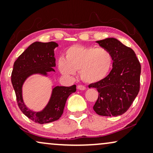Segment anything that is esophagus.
I'll use <instances>...</instances> for the list:
<instances>
[{"instance_id": "34e87169", "label": "esophagus", "mask_w": 153, "mask_h": 153, "mask_svg": "<svg viewBox=\"0 0 153 153\" xmlns=\"http://www.w3.org/2000/svg\"><path fill=\"white\" fill-rule=\"evenodd\" d=\"M77 88H78V89H79V90H85L86 89V87L83 85H78L77 86Z\"/></svg>"}]
</instances>
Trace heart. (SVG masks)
<instances>
[{"instance_id":"heart-1","label":"heart","mask_w":153,"mask_h":153,"mask_svg":"<svg viewBox=\"0 0 153 153\" xmlns=\"http://www.w3.org/2000/svg\"><path fill=\"white\" fill-rule=\"evenodd\" d=\"M112 53L105 48L74 45L65 51V59L58 60L59 71L66 76H74L79 71L87 83H96L107 76L112 66Z\"/></svg>"}]
</instances>
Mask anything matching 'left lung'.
Wrapping results in <instances>:
<instances>
[{
	"label": "left lung",
	"instance_id": "8db88e82",
	"mask_svg": "<svg viewBox=\"0 0 153 153\" xmlns=\"http://www.w3.org/2000/svg\"><path fill=\"white\" fill-rule=\"evenodd\" d=\"M112 53V69L104 79L91 84L98 99L93 107L101 116H118L127 112L140 91L141 65L132 48L114 38L96 41Z\"/></svg>",
	"mask_w": 153,
	"mask_h": 153
}]
</instances>
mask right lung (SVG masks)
I'll return each mask as SVG.
<instances>
[{"mask_svg": "<svg viewBox=\"0 0 153 153\" xmlns=\"http://www.w3.org/2000/svg\"><path fill=\"white\" fill-rule=\"evenodd\" d=\"M59 45L56 42H34L19 56L13 64L11 82L15 90L20 109L27 117L39 124L49 123L59 120L62 115L66 100L76 90V85L71 87L56 86L52 89L49 101L43 110L34 112L26 107L23 100V84L33 74L48 76V72L55 71L54 49Z\"/></svg>", "mask_w": 153, "mask_h": 153, "instance_id": "1", "label": "right lung"}]
</instances>
